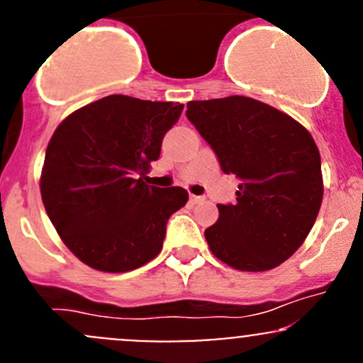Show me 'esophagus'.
Listing matches in <instances>:
<instances>
[{"label": "esophagus", "mask_w": 363, "mask_h": 363, "mask_svg": "<svg viewBox=\"0 0 363 363\" xmlns=\"http://www.w3.org/2000/svg\"><path fill=\"white\" fill-rule=\"evenodd\" d=\"M203 196H199V195H189V202L191 203H200V202H203Z\"/></svg>", "instance_id": "1"}]
</instances>
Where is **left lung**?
<instances>
[{
    "mask_svg": "<svg viewBox=\"0 0 363 363\" xmlns=\"http://www.w3.org/2000/svg\"><path fill=\"white\" fill-rule=\"evenodd\" d=\"M188 119L239 177L237 203L218 205L205 230L208 250L232 269L263 272L290 258L309 235L323 200L321 158L309 131L247 96L189 101Z\"/></svg>",
    "mask_w": 363,
    "mask_h": 363,
    "instance_id": "obj_1",
    "label": "left lung"
}]
</instances>
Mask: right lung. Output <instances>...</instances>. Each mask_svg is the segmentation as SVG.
Wrapping results in <instances>:
<instances>
[{"mask_svg":"<svg viewBox=\"0 0 363 363\" xmlns=\"http://www.w3.org/2000/svg\"><path fill=\"white\" fill-rule=\"evenodd\" d=\"M182 104L111 94L72 112L45 151L40 191L61 240L101 272H128L163 247L167 221L188 202L179 186L145 184Z\"/></svg>","mask_w":363,"mask_h":363,"instance_id":"obj_1","label":"right lung"}]
</instances>
